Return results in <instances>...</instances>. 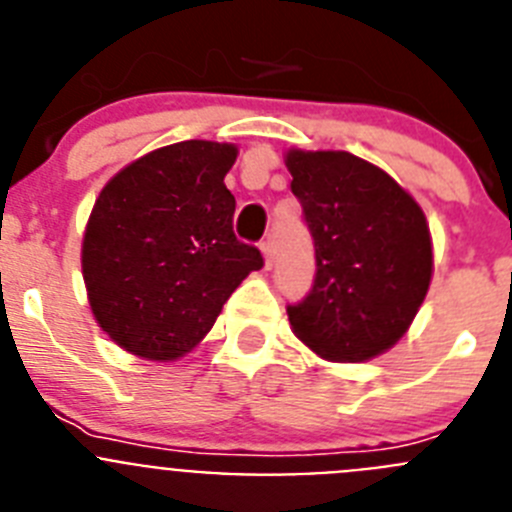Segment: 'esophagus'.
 <instances>
[{
    "label": "esophagus",
    "instance_id": "esophagus-1",
    "mask_svg": "<svg viewBox=\"0 0 512 512\" xmlns=\"http://www.w3.org/2000/svg\"><path fill=\"white\" fill-rule=\"evenodd\" d=\"M261 253H264L266 269H269V266L274 264V256H277V246H274V241H271V238H266V241L261 243Z\"/></svg>",
    "mask_w": 512,
    "mask_h": 512
}]
</instances>
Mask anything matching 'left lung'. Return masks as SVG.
I'll return each mask as SVG.
<instances>
[{"label":"left lung","mask_w":512,"mask_h":512,"mask_svg":"<svg viewBox=\"0 0 512 512\" xmlns=\"http://www.w3.org/2000/svg\"><path fill=\"white\" fill-rule=\"evenodd\" d=\"M292 194L315 243V282L289 325L328 361H366L395 346L433 274L428 223L390 174L346 151H289Z\"/></svg>","instance_id":"obj_1"}]
</instances>
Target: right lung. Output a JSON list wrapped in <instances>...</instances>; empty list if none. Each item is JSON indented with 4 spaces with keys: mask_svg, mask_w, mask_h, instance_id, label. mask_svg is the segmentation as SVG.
<instances>
[{
    "mask_svg": "<svg viewBox=\"0 0 512 512\" xmlns=\"http://www.w3.org/2000/svg\"><path fill=\"white\" fill-rule=\"evenodd\" d=\"M238 148L182 140L140 156L99 192L81 271L99 328L151 361L189 354L233 295L264 266L233 233L225 174Z\"/></svg>",
    "mask_w": 512,
    "mask_h": 512,
    "instance_id": "add662e5",
    "label": "right lung"
}]
</instances>
